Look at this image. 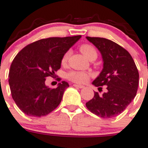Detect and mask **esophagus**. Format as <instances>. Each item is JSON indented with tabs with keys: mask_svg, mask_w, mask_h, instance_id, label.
<instances>
[{
	"mask_svg": "<svg viewBox=\"0 0 148 148\" xmlns=\"http://www.w3.org/2000/svg\"><path fill=\"white\" fill-rule=\"evenodd\" d=\"M73 86L76 88H79V89H83L84 88V86H81V85H78V84H73Z\"/></svg>",
	"mask_w": 148,
	"mask_h": 148,
	"instance_id": "esophagus-1",
	"label": "esophagus"
}]
</instances>
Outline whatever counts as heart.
I'll return each mask as SVG.
<instances>
[{"label": "heart", "instance_id": "1", "mask_svg": "<svg viewBox=\"0 0 148 148\" xmlns=\"http://www.w3.org/2000/svg\"><path fill=\"white\" fill-rule=\"evenodd\" d=\"M79 49L80 51L83 53V55L89 60L97 59V51H96V49L92 45H91L89 44L81 45L80 46ZM69 56H70V51H67L64 54L62 58V64H65L67 63ZM89 76H90V75H89V73L82 71H71L67 74V78L70 81L78 84H84L86 82L88 79H89Z\"/></svg>", "mask_w": 148, "mask_h": 148}]
</instances>
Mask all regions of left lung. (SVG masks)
Listing matches in <instances>:
<instances>
[{
	"label": "left lung",
	"mask_w": 148,
	"mask_h": 148,
	"mask_svg": "<svg viewBox=\"0 0 148 148\" xmlns=\"http://www.w3.org/2000/svg\"><path fill=\"white\" fill-rule=\"evenodd\" d=\"M86 39L100 51L103 60V69L92 84L101 89L106 86V92L102 95L95 92L86 106L97 116L112 118L121 114L136 96L139 72L131 54L118 44L105 38Z\"/></svg>",
	"instance_id": "1"
}]
</instances>
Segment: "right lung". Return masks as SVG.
<instances>
[{
  "instance_id": "right-lung-1",
  "label": "right lung",
  "mask_w": 148,
  "mask_h": 148,
  "mask_svg": "<svg viewBox=\"0 0 148 148\" xmlns=\"http://www.w3.org/2000/svg\"><path fill=\"white\" fill-rule=\"evenodd\" d=\"M81 37L78 35L42 39L17 54L9 70V84L12 98L24 114L45 116L60 104L69 84L62 81L57 88L51 89L45 84V78L55 75L64 54Z\"/></svg>"
}]
</instances>
